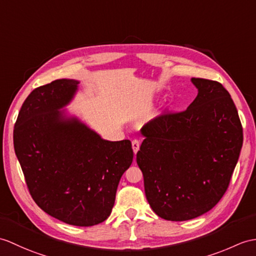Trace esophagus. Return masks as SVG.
Returning <instances> with one entry per match:
<instances>
[{"label":"esophagus","mask_w":256,"mask_h":256,"mask_svg":"<svg viewBox=\"0 0 256 256\" xmlns=\"http://www.w3.org/2000/svg\"><path fill=\"white\" fill-rule=\"evenodd\" d=\"M132 148H133L134 154L136 155V152H138V150H140V142H138V140H134L132 142Z\"/></svg>","instance_id":"esophagus-1"}]
</instances>
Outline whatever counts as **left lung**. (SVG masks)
Masks as SVG:
<instances>
[{
  "label": "left lung",
  "mask_w": 256,
  "mask_h": 256,
  "mask_svg": "<svg viewBox=\"0 0 256 256\" xmlns=\"http://www.w3.org/2000/svg\"><path fill=\"white\" fill-rule=\"evenodd\" d=\"M198 96L179 114L142 128L136 162L146 198L159 217L184 222L210 210L227 191L243 142L230 94L220 82L192 78Z\"/></svg>",
  "instance_id": "8db88e82"
}]
</instances>
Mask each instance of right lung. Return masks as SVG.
Wrapping results in <instances>:
<instances>
[{"mask_svg": "<svg viewBox=\"0 0 256 256\" xmlns=\"http://www.w3.org/2000/svg\"><path fill=\"white\" fill-rule=\"evenodd\" d=\"M78 84L56 80L30 92L15 123L14 150L36 204L65 224L89 227L110 216L134 154L128 140L101 138L62 110Z\"/></svg>", "mask_w": 256, "mask_h": 256, "instance_id": "right-lung-1", "label": "right lung"}]
</instances>
